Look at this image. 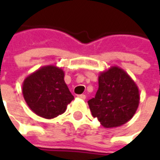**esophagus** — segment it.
Masks as SVG:
<instances>
[{
    "label": "esophagus",
    "mask_w": 160,
    "mask_h": 160,
    "mask_svg": "<svg viewBox=\"0 0 160 160\" xmlns=\"http://www.w3.org/2000/svg\"><path fill=\"white\" fill-rule=\"evenodd\" d=\"M78 98L81 99V100H85L86 99V96L84 95V94H80V95H78Z\"/></svg>",
    "instance_id": "obj_1"
}]
</instances>
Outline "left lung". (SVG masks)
I'll return each mask as SVG.
<instances>
[{"label": "left lung", "instance_id": "1", "mask_svg": "<svg viewBox=\"0 0 160 160\" xmlns=\"http://www.w3.org/2000/svg\"><path fill=\"white\" fill-rule=\"evenodd\" d=\"M140 102L138 86L119 67H110L99 75V88L88 101L92 115L105 128H113L128 122Z\"/></svg>", "mask_w": 160, "mask_h": 160}]
</instances>
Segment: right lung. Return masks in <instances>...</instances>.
<instances>
[{"label": "right lung", "instance_id": "right-lung-1", "mask_svg": "<svg viewBox=\"0 0 160 160\" xmlns=\"http://www.w3.org/2000/svg\"><path fill=\"white\" fill-rule=\"evenodd\" d=\"M64 71L53 65L42 67L24 80L22 92L30 109L51 119L66 111L74 96L64 81Z\"/></svg>", "mask_w": 160, "mask_h": 160}]
</instances>
